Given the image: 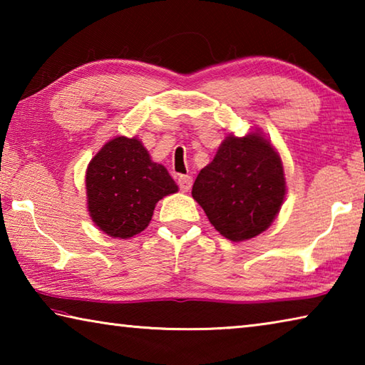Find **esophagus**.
<instances>
[{
	"label": "esophagus",
	"mask_w": 365,
	"mask_h": 365,
	"mask_svg": "<svg viewBox=\"0 0 365 365\" xmlns=\"http://www.w3.org/2000/svg\"><path fill=\"white\" fill-rule=\"evenodd\" d=\"M193 185V178L190 175H178V187H180L182 191H188Z\"/></svg>",
	"instance_id": "1"
}]
</instances>
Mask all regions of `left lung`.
<instances>
[{"instance_id":"left-lung-1","label":"left lung","mask_w":365,"mask_h":365,"mask_svg":"<svg viewBox=\"0 0 365 365\" xmlns=\"http://www.w3.org/2000/svg\"><path fill=\"white\" fill-rule=\"evenodd\" d=\"M280 156L257 132L227 137L193 183V195L215 230L232 242L264 232L285 197Z\"/></svg>"}]
</instances>
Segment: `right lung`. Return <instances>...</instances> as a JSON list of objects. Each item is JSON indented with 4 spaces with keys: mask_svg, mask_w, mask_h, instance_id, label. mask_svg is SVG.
<instances>
[{
    "mask_svg": "<svg viewBox=\"0 0 365 365\" xmlns=\"http://www.w3.org/2000/svg\"><path fill=\"white\" fill-rule=\"evenodd\" d=\"M177 190L168 169L153 163L137 138L110 140L86 169L91 219L114 238H130L143 232L156 202Z\"/></svg>",
    "mask_w": 365,
    "mask_h": 365,
    "instance_id": "right-lung-1",
    "label": "right lung"
}]
</instances>
